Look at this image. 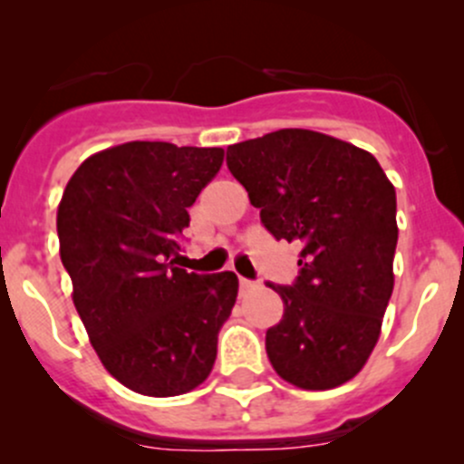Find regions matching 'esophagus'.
Here are the masks:
<instances>
[{
	"mask_svg": "<svg viewBox=\"0 0 464 464\" xmlns=\"http://www.w3.org/2000/svg\"><path fill=\"white\" fill-rule=\"evenodd\" d=\"M254 287H256V283H251V280H246V278H240L242 292H249V289H254Z\"/></svg>",
	"mask_w": 464,
	"mask_h": 464,
	"instance_id": "esophagus-1",
	"label": "esophagus"
}]
</instances>
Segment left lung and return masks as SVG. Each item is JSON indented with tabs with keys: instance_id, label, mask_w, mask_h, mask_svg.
<instances>
[{
	"instance_id": "obj_1",
	"label": "left lung",
	"mask_w": 464,
	"mask_h": 464,
	"mask_svg": "<svg viewBox=\"0 0 464 464\" xmlns=\"http://www.w3.org/2000/svg\"><path fill=\"white\" fill-rule=\"evenodd\" d=\"M231 175L276 240L301 246L292 287L266 330V357L285 382L330 391L375 350L391 301L397 246L395 186L366 150L287 128L227 148Z\"/></svg>"
}]
</instances>
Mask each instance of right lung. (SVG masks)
Returning <instances> with one entry per match:
<instances>
[{
	"label": "right lung",
	"instance_id": "obj_1",
	"mask_svg": "<svg viewBox=\"0 0 464 464\" xmlns=\"http://www.w3.org/2000/svg\"><path fill=\"white\" fill-rule=\"evenodd\" d=\"M222 148L130 141L78 166L58 204L60 258L89 343L111 377L148 397L198 388L213 371L237 276L175 265L188 208Z\"/></svg>",
	"mask_w": 464,
	"mask_h": 464
}]
</instances>
